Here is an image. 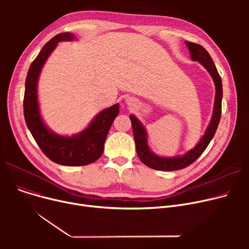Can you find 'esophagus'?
<instances>
[{"instance_id":"esophagus-1","label":"esophagus","mask_w":249,"mask_h":249,"mask_svg":"<svg viewBox=\"0 0 249 249\" xmlns=\"http://www.w3.org/2000/svg\"><path fill=\"white\" fill-rule=\"evenodd\" d=\"M126 103L129 105V106H133V105H134V101H133V99H131V98L126 99Z\"/></svg>"}]
</instances>
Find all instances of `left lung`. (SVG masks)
<instances>
[{
	"label": "left lung",
	"mask_w": 249,
	"mask_h": 249,
	"mask_svg": "<svg viewBox=\"0 0 249 249\" xmlns=\"http://www.w3.org/2000/svg\"><path fill=\"white\" fill-rule=\"evenodd\" d=\"M186 45L189 48L191 53V58L194 61H199L203 67L210 73L215 84V101H214V109L210 124L208 125L206 131L198 144L194 148L190 149L184 155H178L174 158H163L155 154L148 146L147 141V132L142 125V123L137 119L134 115H130L129 118L131 120L133 135L136 144V151L139 160L150 168L156 169V171H166L173 172L182 169L190 164H192L196 160L199 159V156L205 151L209 143L211 142L214 137L218 124L221 118V108H222V97H223V89H222V80L218 73V71L215 67L214 61L208 51L200 44L186 41Z\"/></svg>",
	"instance_id": "1"
}]
</instances>
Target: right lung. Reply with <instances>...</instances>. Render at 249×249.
<instances>
[{"label":"right lung","mask_w":249,"mask_h":249,"mask_svg":"<svg viewBox=\"0 0 249 249\" xmlns=\"http://www.w3.org/2000/svg\"><path fill=\"white\" fill-rule=\"evenodd\" d=\"M72 40H75V36L70 32L57 34L42 47L31 63L25 83L24 117L38 146L50 160L61 165L81 166L101 158L110 127L119 113V104L101 111L85 130L72 136L56 134L45 125L39 109L38 78L57 43Z\"/></svg>","instance_id":"obj_1"}]
</instances>
